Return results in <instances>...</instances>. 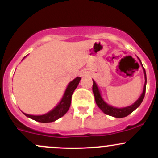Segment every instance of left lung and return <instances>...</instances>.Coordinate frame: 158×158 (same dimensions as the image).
Here are the masks:
<instances>
[{"mask_svg": "<svg viewBox=\"0 0 158 158\" xmlns=\"http://www.w3.org/2000/svg\"><path fill=\"white\" fill-rule=\"evenodd\" d=\"M140 60V59H138ZM141 62V60H140ZM141 66L143 67V65L141 63ZM143 69H144V78H145V82H144V89H143V92L141 94V96L139 97L138 100L135 102L134 104H132L131 106H128V107L125 108H121V109H118V108L113 107V106H110V105H108L106 102L103 100V98H102L101 93H100V91L98 89V86H97L96 83H95V81H93V85H92V92H93L94 96H95V102H96L97 106L105 114H108V115H111L112 117L114 118H124L128 116V114H130L132 111H135V109L138 107H139L140 105L142 102L143 99L144 98V95H145V90H146V84H147V77H146V72L144 68L143 67Z\"/></svg>", "mask_w": 158, "mask_h": 158, "instance_id": "left-lung-1", "label": "left lung"}]
</instances>
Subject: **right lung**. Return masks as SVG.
<instances>
[{"label": "right lung", "mask_w": 158, "mask_h": 158, "mask_svg": "<svg viewBox=\"0 0 158 158\" xmlns=\"http://www.w3.org/2000/svg\"><path fill=\"white\" fill-rule=\"evenodd\" d=\"M80 79V77H76V79L69 82L61 101L53 109L51 110L48 113L42 114V115H31V114H25V113H23V114L27 117L33 119L36 122H42V123H49V122H55L60 118L63 117L69 109L70 105H71L72 95L79 85Z\"/></svg>", "instance_id": "right-lung-1"}]
</instances>
